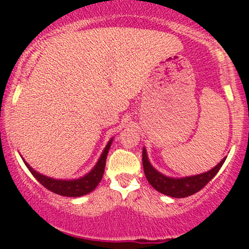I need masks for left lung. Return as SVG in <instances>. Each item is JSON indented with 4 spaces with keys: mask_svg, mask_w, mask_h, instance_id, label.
Returning <instances> with one entry per match:
<instances>
[{
    "mask_svg": "<svg viewBox=\"0 0 249 249\" xmlns=\"http://www.w3.org/2000/svg\"><path fill=\"white\" fill-rule=\"evenodd\" d=\"M227 158H223L216 166L211 169L210 171L200 173V175L183 177V178H172V177L164 176L159 172L149 162L146 148H142V168L147 181L151 183L153 188L158 192L164 194L166 196L175 197V198H183V197L190 196L203 189L210 180L219 172L221 166L223 165Z\"/></svg>",
    "mask_w": 249,
    "mask_h": 249,
    "instance_id": "1",
    "label": "left lung"
}]
</instances>
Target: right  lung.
<instances>
[{"mask_svg":"<svg viewBox=\"0 0 249 249\" xmlns=\"http://www.w3.org/2000/svg\"><path fill=\"white\" fill-rule=\"evenodd\" d=\"M113 138H111L105 146L103 153H102L100 159L96 163V165L90 170L87 175L78 179H71V180H62V179H54L51 177L44 176L42 173L37 172L36 170H34L25 160V164L27 168L29 169V171L32 172V175L42 183V185L47 188L51 192L57 194L61 196H67V197H79L84 196L86 194L93 192L96 188L98 183L103 178V173L105 169V162H107V156L108 153V149L111 147Z\"/></svg>","mask_w":249,"mask_h":249,"instance_id":"right-lung-1","label":"right lung"}]
</instances>
